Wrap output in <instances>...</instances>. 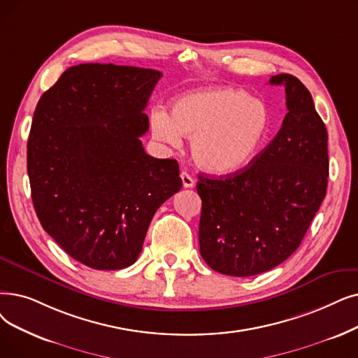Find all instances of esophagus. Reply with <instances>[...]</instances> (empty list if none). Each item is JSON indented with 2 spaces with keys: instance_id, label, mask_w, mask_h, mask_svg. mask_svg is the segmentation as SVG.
Returning a JSON list of instances; mask_svg holds the SVG:
<instances>
[{
  "instance_id": "obj_1",
  "label": "esophagus",
  "mask_w": 358,
  "mask_h": 358,
  "mask_svg": "<svg viewBox=\"0 0 358 358\" xmlns=\"http://www.w3.org/2000/svg\"><path fill=\"white\" fill-rule=\"evenodd\" d=\"M181 177V181H182V185L185 189H192L194 187V178L187 173V171H182V173L180 174Z\"/></svg>"
}]
</instances>
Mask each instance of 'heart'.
<instances>
[{"label": "heart", "mask_w": 358, "mask_h": 358, "mask_svg": "<svg viewBox=\"0 0 358 358\" xmlns=\"http://www.w3.org/2000/svg\"><path fill=\"white\" fill-rule=\"evenodd\" d=\"M155 138L180 146L190 137L193 161L215 176L245 168L266 145L272 129L268 106L243 89L215 86L177 99L171 115L162 108L150 111Z\"/></svg>", "instance_id": "1"}]
</instances>
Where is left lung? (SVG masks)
<instances>
[{"label":"left lung","mask_w":358,"mask_h":358,"mask_svg":"<svg viewBox=\"0 0 358 358\" xmlns=\"http://www.w3.org/2000/svg\"><path fill=\"white\" fill-rule=\"evenodd\" d=\"M285 87L287 115L273 141L245 168L209 178L199 174L200 255L229 276H253L297 250L326 196L328 131L307 87L291 74L271 77Z\"/></svg>","instance_id":"1"}]
</instances>
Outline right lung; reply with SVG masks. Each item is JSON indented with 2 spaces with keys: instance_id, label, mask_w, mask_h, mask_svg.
Listing matches in <instances>:
<instances>
[{
  "instance_id": "right-lung-1",
  "label": "right lung",
  "mask_w": 358,
  "mask_h": 358,
  "mask_svg": "<svg viewBox=\"0 0 358 358\" xmlns=\"http://www.w3.org/2000/svg\"><path fill=\"white\" fill-rule=\"evenodd\" d=\"M162 77L152 69L80 64L41 96L27 141V174L42 228L98 271L137 260L152 217L181 189L178 162L141 142L143 113Z\"/></svg>"
}]
</instances>
